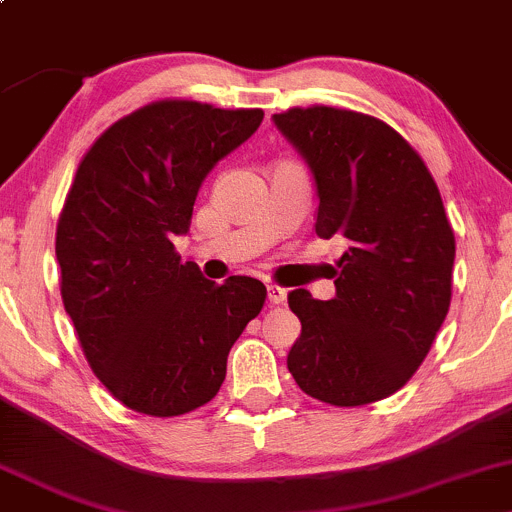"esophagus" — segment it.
I'll return each instance as SVG.
<instances>
[{
    "label": "esophagus",
    "mask_w": 512,
    "mask_h": 512,
    "mask_svg": "<svg viewBox=\"0 0 512 512\" xmlns=\"http://www.w3.org/2000/svg\"><path fill=\"white\" fill-rule=\"evenodd\" d=\"M267 299H270V304L274 306L284 304V301H287V289L277 287V284H270V287H267Z\"/></svg>",
    "instance_id": "esophagus-1"
}]
</instances>
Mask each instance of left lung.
Wrapping results in <instances>:
<instances>
[{
    "label": "left lung",
    "instance_id": "1",
    "mask_svg": "<svg viewBox=\"0 0 512 512\" xmlns=\"http://www.w3.org/2000/svg\"><path fill=\"white\" fill-rule=\"evenodd\" d=\"M274 127L309 166L316 235L346 242L336 297L289 292L301 336L287 368L336 407L378 402L422 365L451 304L456 242L424 161L390 125L338 107H292Z\"/></svg>",
    "mask_w": 512,
    "mask_h": 512
}]
</instances>
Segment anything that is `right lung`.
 <instances>
[{
  "label": "right lung",
  "mask_w": 512,
  "mask_h": 512,
  "mask_svg": "<svg viewBox=\"0 0 512 512\" xmlns=\"http://www.w3.org/2000/svg\"><path fill=\"white\" fill-rule=\"evenodd\" d=\"M262 110L161 100L102 132L56 230L63 306L90 368L134 412L211 402L233 343L265 304L260 279H206L181 262L198 188L260 127Z\"/></svg>",
  "instance_id": "right-lung-1"
}]
</instances>
